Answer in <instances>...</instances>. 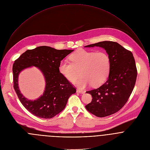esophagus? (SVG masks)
<instances>
[{"mask_svg": "<svg viewBox=\"0 0 150 150\" xmlns=\"http://www.w3.org/2000/svg\"><path fill=\"white\" fill-rule=\"evenodd\" d=\"M76 92L78 93H80V94H84L85 93L84 91H81V90H77Z\"/></svg>", "mask_w": 150, "mask_h": 150, "instance_id": "1", "label": "esophagus"}]
</instances>
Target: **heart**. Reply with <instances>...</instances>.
Wrapping results in <instances>:
<instances>
[{
  "label": "heart",
  "mask_w": 150,
  "mask_h": 150,
  "mask_svg": "<svg viewBox=\"0 0 150 150\" xmlns=\"http://www.w3.org/2000/svg\"><path fill=\"white\" fill-rule=\"evenodd\" d=\"M71 63L67 60L60 62V73L71 82L78 77L79 71L82 76L74 84L80 89L91 85L102 84L107 79L111 66L109 56L104 52H94L84 49L79 50L69 56Z\"/></svg>",
  "instance_id": "1"
}]
</instances>
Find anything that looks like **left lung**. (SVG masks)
Returning <instances> with one entry per match:
<instances>
[{
	"label": "left lung",
	"mask_w": 150,
	"mask_h": 150,
	"mask_svg": "<svg viewBox=\"0 0 150 150\" xmlns=\"http://www.w3.org/2000/svg\"><path fill=\"white\" fill-rule=\"evenodd\" d=\"M104 49L111 60L108 77L100 87L86 91L93 98L86 105L88 111L104 117L118 111L128 101L134 87L137 70L132 53L115 42L103 41L86 46Z\"/></svg>",
	"instance_id": "obj_1"
}]
</instances>
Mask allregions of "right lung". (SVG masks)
Wrapping results in <instances>:
<instances>
[{
  "mask_svg": "<svg viewBox=\"0 0 150 150\" xmlns=\"http://www.w3.org/2000/svg\"><path fill=\"white\" fill-rule=\"evenodd\" d=\"M73 50L39 46L26 50L15 61L12 69L14 89L23 105L35 116L43 118H53L64 110L70 96L76 92V89L59 70L60 62ZM32 66L40 69L46 81L43 95L35 100L25 98L18 86L20 73Z\"/></svg>",
  "mask_w": 150,
  "mask_h": 150,
  "instance_id": "obj_1",
  "label": "right lung"
}]
</instances>
